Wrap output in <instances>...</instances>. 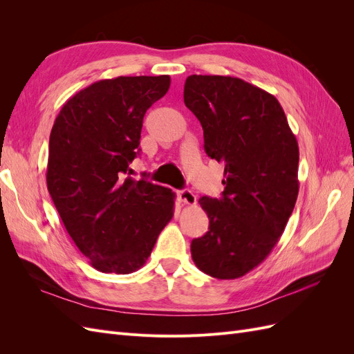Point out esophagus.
<instances>
[{"label":"esophagus","instance_id":"1","mask_svg":"<svg viewBox=\"0 0 354 354\" xmlns=\"http://www.w3.org/2000/svg\"><path fill=\"white\" fill-rule=\"evenodd\" d=\"M178 199H180V202H183V203H186V205H195L196 203V196L192 194L190 190H187V189H183V190H178Z\"/></svg>","mask_w":354,"mask_h":354}]
</instances>
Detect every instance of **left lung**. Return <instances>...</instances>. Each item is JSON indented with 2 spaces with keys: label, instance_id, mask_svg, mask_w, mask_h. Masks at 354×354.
I'll list each match as a JSON object with an SVG mask.
<instances>
[{
  "label": "left lung",
  "instance_id": "1",
  "mask_svg": "<svg viewBox=\"0 0 354 354\" xmlns=\"http://www.w3.org/2000/svg\"><path fill=\"white\" fill-rule=\"evenodd\" d=\"M185 104L203 130V147L224 164L220 199L202 196L208 232L190 243L199 270L236 279L282 236L298 196V143L274 95L241 78L190 75Z\"/></svg>",
  "mask_w": 354,
  "mask_h": 354
}]
</instances>
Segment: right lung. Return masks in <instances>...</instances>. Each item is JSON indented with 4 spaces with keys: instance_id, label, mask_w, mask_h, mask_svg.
Listing matches in <instances>:
<instances>
[{
    "instance_id": "obj_1",
    "label": "right lung",
    "mask_w": 354,
    "mask_h": 354,
    "mask_svg": "<svg viewBox=\"0 0 354 354\" xmlns=\"http://www.w3.org/2000/svg\"><path fill=\"white\" fill-rule=\"evenodd\" d=\"M169 84L168 75L97 81L63 104L51 128L50 196L75 245L103 273L140 269L173 218L171 189L128 177L145 113Z\"/></svg>"
}]
</instances>
